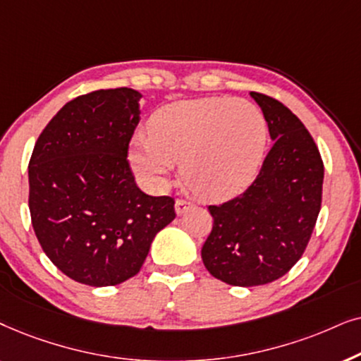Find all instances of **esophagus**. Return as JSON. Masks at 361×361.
<instances>
[{
  "label": "esophagus",
  "mask_w": 361,
  "mask_h": 361,
  "mask_svg": "<svg viewBox=\"0 0 361 361\" xmlns=\"http://www.w3.org/2000/svg\"><path fill=\"white\" fill-rule=\"evenodd\" d=\"M188 208H191V203H190L188 200H183V198H178L176 200V203H175L176 214H183Z\"/></svg>",
  "instance_id": "34e87169"
}]
</instances>
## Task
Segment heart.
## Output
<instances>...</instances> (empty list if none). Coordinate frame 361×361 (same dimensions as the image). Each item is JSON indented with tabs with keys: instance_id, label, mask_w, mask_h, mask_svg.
Returning a JSON list of instances; mask_svg holds the SVG:
<instances>
[{
	"instance_id": "1",
	"label": "heart",
	"mask_w": 361,
	"mask_h": 361,
	"mask_svg": "<svg viewBox=\"0 0 361 361\" xmlns=\"http://www.w3.org/2000/svg\"><path fill=\"white\" fill-rule=\"evenodd\" d=\"M267 147V125L256 105L241 99L183 100L158 110L150 135L135 138V170L155 185L165 183L176 161L204 198H228L256 178Z\"/></svg>"
}]
</instances>
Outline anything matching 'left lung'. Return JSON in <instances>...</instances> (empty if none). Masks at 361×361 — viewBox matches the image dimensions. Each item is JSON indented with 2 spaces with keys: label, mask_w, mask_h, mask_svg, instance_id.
Wrapping results in <instances>:
<instances>
[{
  "label": "left lung",
  "mask_w": 361,
  "mask_h": 361,
  "mask_svg": "<svg viewBox=\"0 0 361 361\" xmlns=\"http://www.w3.org/2000/svg\"><path fill=\"white\" fill-rule=\"evenodd\" d=\"M274 145L247 190L209 204L213 229L201 249L204 267L229 286L277 281L304 254L322 206L324 161L299 117L266 94L251 92Z\"/></svg>",
  "instance_id": "left-lung-1"
}]
</instances>
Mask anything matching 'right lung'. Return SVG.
<instances>
[{"label": "right lung", "instance_id": "right-lung-1", "mask_svg": "<svg viewBox=\"0 0 361 361\" xmlns=\"http://www.w3.org/2000/svg\"><path fill=\"white\" fill-rule=\"evenodd\" d=\"M142 95L100 89L67 102L30 160L31 223L42 251L72 281L117 286L138 274L171 196L145 195L127 160Z\"/></svg>", "mask_w": 361, "mask_h": 361}]
</instances>
